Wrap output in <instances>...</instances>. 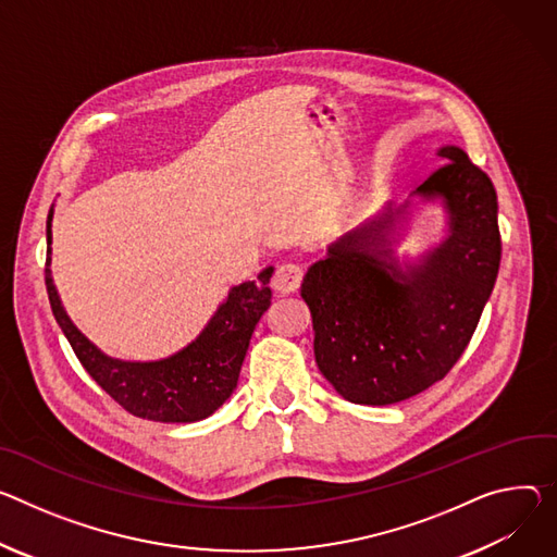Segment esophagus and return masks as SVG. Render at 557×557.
Instances as JSON below:
<instances>
[{"mask_svg":"<svg viewBox=\"0 0 557 557\" xmlns=\"http://www.w3.org/2000/svg\"><path fill=\"white\" fill-rule=\"evenodd\" d=\"M301 277H305V271H301L299 264H293V262H284L277 267L273 280H271V286L275 288V293H282V295H288V293H295L301 284Z\"/></svg>","mask_w":557,"mask_h":557,"instance_id":"1","label":"esophagus"}]
</instances>
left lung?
<instances>
[{
	"label": "left lung",
	"instance_id": "8db88e82",
	"mask_svg": "<svg viewBox=\"0 0 557 557\" xmlns=\"http://www.w3.org/2000/svg\"><path fill=\"white\" fill-rule=\"evenodd\" d=\"M399 207L344 233L309 267L301 299L313 318L315 362L352 404L386 407L442 380L460 360L491 297L502 242L497 195L460 146ZM440 200L445 237L418 259L392 248L420 203Z\"/></svg>",
	"mask_w": 557,
	"mask_h": 557
}]
</instances>
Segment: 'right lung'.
<instances>
[{"instance_id": "obj_1", "label": "right lung", "mask_w": 557, "mask_h": 557, "mask_svg": "<svg viewBox=\"0 0 557 557\" xmlns=\"http://www.w3.org/2000/svg\"><path fill=\"white\" fill-rule=\"evenodd\" d=\"M53 207L46 220V290L50 309L71 342L77 360L128 413L166 424H188L213 416L237 388L242 362L256 324L271 307L273 267L258 280L228 288L207 326L184 348L162 360H120L97 348L69 318L50 271Z\"/></svg>"}]
</instances>
